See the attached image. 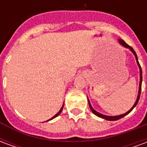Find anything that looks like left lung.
Returning <instances> with one entry per match:
<instances>
[{
  "mask_svg": "<svg viewBox=\"0 0 147 147\" xmlns=\"http://www.w3.org/2000/svg\"><path fill=\"white\" fill-rule=\"evenodd\" d=\"M119 42H120V43L122 45H123L124 47H126V48H128L130 49L131 50V52H132L133 53H134V55H135V57H136V61H137V63H138V64H139V69H140V83H139V94H138V98H137V100H136V103H135V105H133L132 108L128 112H127L126 113L124 114H122V115H120V116H116V117H109V116H105V115H103V114H101L99 113H98L97 111H95L94 109L92 108V106H91V105H90V103L89 100H88V103H89V105H90V109H91V111L93 112V113L95 114L96 116H98V117H102V118H103V119H105V120H119V119H120V118H122V117H123L124 116H126L127 114H128L131 112V111L133 109L135 108V106H136V105H137V103H138V102H139V98H140V94H141V89H142V68H141V66H140V64H139V61H138V57H137V55H136V53L135 52V50L133 49L132 47H131L130 45H128L127 44L126 42H124V41H123V40H119Z\"/></svg>",
  "mask_w": 147,
  "mask_h": 147,
  "instance_id": "obj_1",
  "label": "left lung"
}]
</instances>
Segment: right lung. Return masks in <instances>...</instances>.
<instances>
[{"mask_svg":"<svg viewBox=\"0 0 147 147\" xmlns=\"http://www.w3.org/2000/svg\"><path fill=\"white\" fill-rule=\"evenodd\" d=\"M63 107H64V105L62 106V108L61 109V110L59 111V112H58L57 113V114H56V115H55L54 117H52V118H51V119H50V120H52V119H53V118H55V117H57V116H58V115H60V113H61V111H62V109H63Z\"/></svg>","mask_w":147,"mask_h":147,"instance_id":"1","label":"right lung"}]
</instances>
